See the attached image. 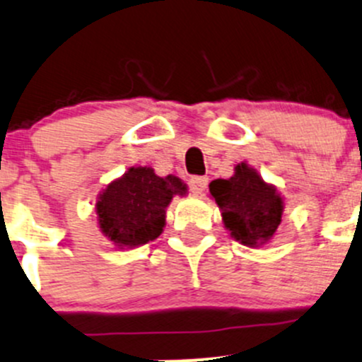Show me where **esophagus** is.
Listing matches in <instances>:
<instances>
[{
	"mask_svg": "<svg viewBox=\"0 0 362 362\" xmlns=\"http://www.w3.org/2000/svg\"><path fill=\"white\" fill-rule=\"evenodd\" d=\"M188 185H189V189H192L195 195H202V193L206 192V188L209 185V177H206V176H193V177H189Z\"/></svg>",
	"mask_w": 362,
	"mask_h": 362,
	"instance_id": "obj_1",
	"label": "esophagus"
}]
</instances>
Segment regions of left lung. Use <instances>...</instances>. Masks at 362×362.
I'll list each match as a JSON object with an SVG mask.
<instances>
[{"instance_id": "left-lung-1", "label": "left lung", "mask_w": 362, "mask_h": 362, "mask_svg": "<svg viewBox=\"0 0 362 362\" xmlns=\"http://www.w3.org/2000/svg\"><path fill=\"white\" fill-rule=\"evenodd\" d=\"M230 235L247 247L267 244L281 225L284 200L274 185L262 180L256 169L242 162L230 180L209 185Z\"/></svg>"}]
</instances>
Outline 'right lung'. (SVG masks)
Segmentation results:
<instances>
[{
	"instance_id": "add662e5",
	"label": "right lung",
	"mask_w": 362,
	"mask_h": 362,
	"mask_svg": "<svg viewBox=\"0 0 362 362\" xmlns=\"http://www.w3.org/2000/svg\"><path fill=\"white\" fill-rule=\"evenodd\" d=\"M174 195H186L180 177H160L151 167H130L99 193L95 212L100 232L118 249L148 244L163 232Z\"/></svg>"
}]
</instances>
